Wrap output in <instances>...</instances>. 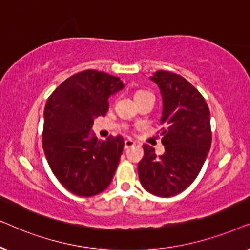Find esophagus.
Returning a JSON list of instances; mask_svg holds the SVG:
<instances>
[{
  "mask_svg": "<svg viewBox=\"0 0 250 250\" xmlns=\"http://www.w3.org/2000/svg\"><path fill=\"white\" fill-rule=\"evenodd\" d=\"M135 146V142L133 141L131 139H126L124 141V148L125 149H128V148H132V146Z\"/></svg>",
  "mask_w": 250,
  "mask_h": 250,
  "instance_id": "obj_1",
  "label": "esophagus"
}]
</instances>
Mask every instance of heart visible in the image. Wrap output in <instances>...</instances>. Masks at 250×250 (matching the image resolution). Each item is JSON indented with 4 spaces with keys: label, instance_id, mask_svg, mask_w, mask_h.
Returning <instances> with one entry per match:
<instances>
[{
    "label": "heart",
    "instance_id": "obj_1",
    "mask_svg": "<svg viewBox=\"0 0 250 250\" xmlns=\"http://www.w3.org/2000/svg\"><path fill=\"white\" fill-rule=\"evenodd\" d=\"M142 93H146V92H143V91H138V92H136V93H135V95H139V94H142ZM135 95H134V97H135Z\"/></svg>",
    "mask_w": 250,
    "mask_h": 250
}]
</instances>
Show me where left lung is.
I'll use <instances>...</instances> for the list:
<instances>
[{
  "mask_svg": "<svg viewBox=\"0 0 250 250\" xmlns=\"http://www.w3.org/2000/svg\"><path fill=\"white\" fill-rule=\"evenodd\" d=\"M163 99L160 118L165 153L143 146L138 173L142 187L158 197H173L196 180L211 145L210 112L199 91L177 74L158 70L150 76Z\"/></svg>",
  "mask_w": 250,
  "mask_h": 250,
  "instance_id": "8db88e82",
  "label": "left lung"
}]
</instances>
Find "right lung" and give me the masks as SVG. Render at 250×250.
Instances as JSON below:
<instances>
[{
    "label": "right lung",
    "instance_id": "1",
    "mask_svg": "<svg viewBox=\"0 0 250 250\" xmlns=\"http://www.w3.org/2000/svg\"><path fill=\"white\" fill-rule=\"evenodd\" d=\"M124 87L121 78L88 69L67 78L47 99L44 153L59 182L76 196H95L111 183L124 139L98 140L92 126L95 117L108 111L110 95Z\"/></svg>",
    "mask_w": 250,
    "mask_h": 250
}]
</instances>
